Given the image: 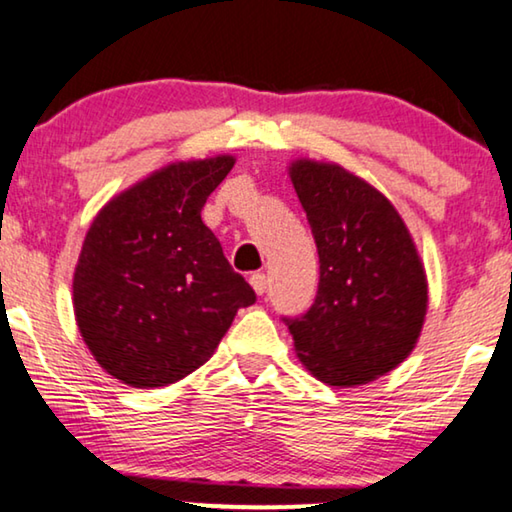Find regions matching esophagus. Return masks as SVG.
Masks as SVG:
<instances>
[{"mask_svg":"<svg viewBox=\"0 0 512 512\" xmlns=\"http://www.w3.org/2000/svg\"><path fill=\"white\" fill-rule=\"evenodd\" d=\"M249 283H251V288H254L258 295H263L265 290H267V277H265L263 272H254V274H251Z\"/></svg>","mask_w":512,"mask_h":512,"instance_id":"obj_1","label":"esophagus"}]
</instances>
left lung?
Wrapping results in <instances>:
<instances>
[{
  "label": "left lung",
  "instance_id": "1",
  "mask_svg": "<svg viewBox=\"0 0 512 512\" xmlns=\"http://www.w3.org/2000/svg\"><path fill=\"white\" fill-rule=\"evenodd\" d=\"M318 247L316 300L281 320L297 357L332 387L366 384L410 355L428 286L403 219L384 196L336 164L290 167Z\"/></svg>",
  "mask_w": 512,
  "mask_h": 512
}]
</instances>
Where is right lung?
Here are the masks:
<instances>
[{"label": "right lung", "instance_id": "right-lung-1", "mask_svg": "<svg viewBox=\"0 0 512 512\" xmlns=\"http://www.w3.org/2000/svg\"><path fill=\"white\" fill-rule=\"evenodd\" d=\"M233 157L178 162L107 203L75 267V318L91 355L137 389L206 364L235 313L256 302L201 208Z\"/></svg>", "mask_w": 512, "mask_h": 512}]
</instances>
